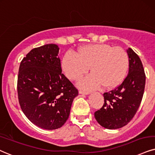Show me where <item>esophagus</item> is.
Masks as SVG:
<instances>
[{
	"instance_id": "34e87169",
	"label": "esophagus",
	"mask_w": 155,
	"mask_h": 155,
	"mask_svg": "<svg viewBox=\"0 0 155 155\" xmlns=\"http://www.w3.org/2000/svg\"><path fill=\"white\" fill-rule=\"evenodd\" d=\"M79 93L81 94H85V95H88L89 94V91H79Z\"/></svg>"
}]
</instances>
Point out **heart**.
<instances>
[{
  "mask_svg": "<svg viewBox=\"0 0 155 155\" xmlns=\"http://www.w3.org/2000/svg\"><path fill=\"white\" fill-rule=\"evenodd\" d=\"M90 66L92 73L77 82L79 88L93 90L102 85L108 88L116 87L127 74L128 55L120 47L94 44L81 47L77 53L68 51L62 58V70L72 81L87 73Z\"/></svg>",
  "mask_w": 155,
  "mask_h": 155,
  "instance_id": "1",
  "label": "heart"
}]
</instances>
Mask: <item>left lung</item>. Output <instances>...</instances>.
<instances>
[{"label":"left lung","mask_w":155,"mask_h":155,"mask_svg":"<svg viewBox=\"0 0 155 155\" xmlns=\"http://www.w3.org/2000/svg\"><path fill=\"white\" fill-rule=\"evenodd\" d=\"M127 54V77L119 87L104 93V104L94 113L97 122L109 130H116L128 124L136 114L144 94L146 76L142 61L132 48H128Z\"/></svg>","instance_id":"obj_1"}]
</instances>
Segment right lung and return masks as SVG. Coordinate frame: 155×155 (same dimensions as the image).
Returning a JSON list of instances; mask_svg holds the SVG:
<instances>
[{
	"mask_svg": "<svg viewBox=\"0 0 155 155\" xmlns=\"http://www.w3.org/2000/svg\"><path fill=\"white\" fill-rule=\"evenodd\" d=\"M56 44L32 49L21 61L18 76V97L23 112L33 124L56 130L69 117L78 90L61 73Z\"/></svg>",
	"mask_w": 155,
	"mask_h": 155,
	"instance_id": "1",
	"label": "right lung"
}]
</instances>
